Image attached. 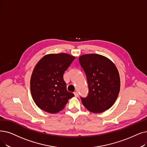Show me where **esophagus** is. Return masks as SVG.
Instances as JSON below:
<instances>
[{
    "label": "esophagus",
    "mask_w": 147,
    "mask_h": 147,
    "mask_svg": "<svg viewBox=\"0 0 147 147\" xmlns=\"http://www.w3.org/2000/svg\"><path fill=\"white\" fill-rule=\"evenodd\" d=\"M74 95H75V97H78V96H79V93H78V91H75V92H74Z\"/></svg>",
    "instance_id": "1"
}]
</instances>
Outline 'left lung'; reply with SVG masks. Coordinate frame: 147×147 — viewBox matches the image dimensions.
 Returning <instances> with one entry per match:
<instances>
[{"label": "left lung", "mask_w": 147, "mask_h": 147, "mask_svg": "<svg viewBox=\"0 0 147 147\" xmlns=\"http://www.w3.org/2000/svg\"><path fill=\"white\" fill-rule=\"evenodd\" d=\"M80 64L86 74L89 92L82 103L93 113L109 109L115 102L120 90V78L114 63L98 54H86L79 57Z\"/></svg>", "instance_id": "left-lung-1"}]
</instances>
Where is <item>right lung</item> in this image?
I'll list each match as a JSON object with an SVG mask.
<instances>
[{"label":"right lung","instance_id":"obj_1","mask_svg":"<svg viewBox=\"0 0 147 147\" xmlns=\"http://www.w3.org/2000/svg\"><path fill=\"white\" fill-rule=\"evenodd\" d=\"M74 59V56L67 53L49 54L36 63L30 78V92L41 109L51 113L59 112L74 96L67 90L63 78Z\"/></svg>","mask_w":147,"mask_h":147}]
</instances>
